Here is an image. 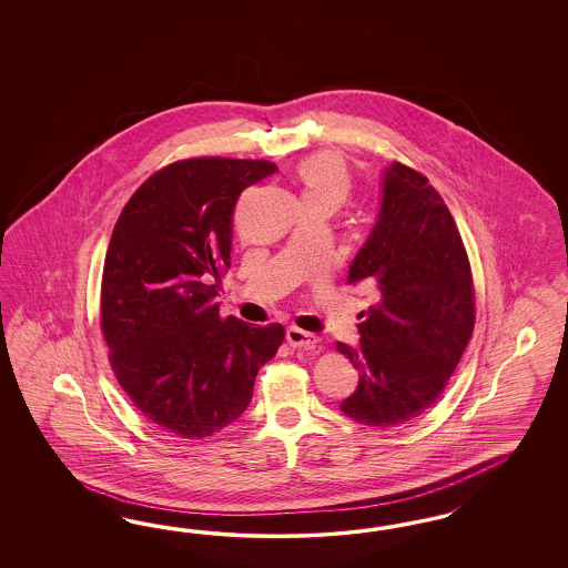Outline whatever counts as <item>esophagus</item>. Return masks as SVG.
Wrapping results in <instances>:
<instances>
[{
    "label": "esophagus",
    "mask_w": 568,
    "mask_h": 568,
    "mask_svg": "<svg viewBox=\"0 0 568 568\" xmlns=\"http://www.w3.org/2000/svg\"><path fill=\"white\" fill-rule=\"evenodd\" d=\"M285 337H287V344L292 345V347L312 349V347H316V344H318V339H316L312 333H306V331H302V328L297 327L287 328Z\"/></svg>",
    "instance_id": "esophagus-1"
}]
</instances>
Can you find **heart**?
Returning <instances> with one entry per match:
<instances>
[{"instance_id": "b5f03b06", "label": "heart", "mask_w": 568, "mask_h": 568, "mask_svg": "<svg viewBox=\"0 0 568 568\" xmlns=\"http://www.w3.org/2000/svg\"><path fill=\"white\" fill-rule=\"evenodd\" d=\"M302 197H323L339 206L352 191V176L344 160L335 154H316L300 166Z\"/></svg>"}]
</instances>
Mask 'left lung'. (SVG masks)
I'll list each match as a JSON object with an SVG mask.
<instances>
[{
	"label": "left lung",
	"mask_w": 568,
	"mask_h": 568,
	"mask_svg": "<svg viewBox=\"0 0 568 568\" xmlns=\"http://www.w3.org/2000/svg\"><path fill=\"white\" fill-rule=\"evenodd\" d=\"M347 283L377 292L378 304L358 325L361 344L337 342L361 373L339 408L368 427L404 425L444 394L475 327L465 245L423 174L399 162L383 171L377 221Z\"/></svg>",
	"instance_id": "1"
}]
</instances>
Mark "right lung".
I'll list each match as a JSON object with an SVG mask.
<instances>
[{
  "label": "right lung",
  "mask_w": 568,
  "mask_h": 568,
  "mask_svg": "<svg viewBox=\"0 0 568 568\" xmlns=\"http://www.w3.org/2000/svg\"><path fill=\"white\" fill-rule=\"evenodd\" d=\"M273 162L193 158L155 172L129 200L108 245L102 331L122 389L158 427L206 437L252 402L281 325L221 318L241 191Z\"/></svg>",
  "instance_id": "right-lung-1"
}]
</instances>
